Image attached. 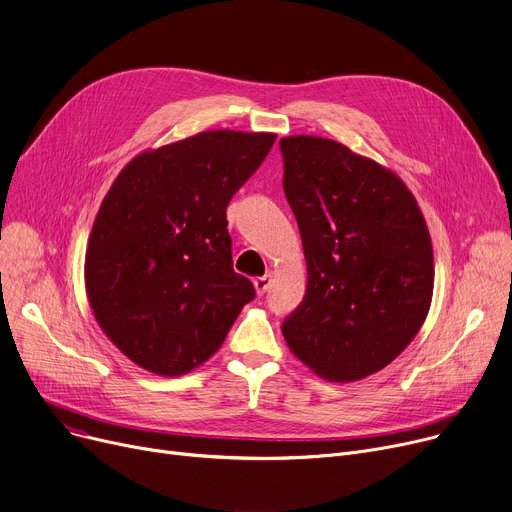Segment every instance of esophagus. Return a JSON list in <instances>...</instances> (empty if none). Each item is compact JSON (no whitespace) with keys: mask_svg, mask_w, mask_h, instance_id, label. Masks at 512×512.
Listing matches in <instances>:
<instances>
[{"mask_svg":"<svg viewBox=\"0 0 512 512\" xmlns=\"http://www.w3.org/2000/svg\"><path fill=\"white\" fill-rule=\"evenodd\" d=\"M271 282H274V276H271V271H267L265 276H261V278H255V280H253V286H255L257 294H265V292L269 290Z\"/></svg>","mask_w":512,"mask_h":512,"instance_id":"1","label":"esophagus"}]
</instances>
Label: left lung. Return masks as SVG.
<instances>
[{
	"label": "left lung",
	"mask_w": 512,
	"mask_h": 512,
	"mask_svg": "<svg viewBox=\"0 0 512 512\" xmlns=\"http://www.w3.org/2000/svg\"><path fill=\"white\" fill-rule=\"evenodd\" d=\"M280 148L309 274L284 339L327 381L366 379L410 346L428 317L434 255L426 220L391 168L344 144L288 135Z\"/></svg>",
	"instance_id": "left-lung-1"
}]
</instances>
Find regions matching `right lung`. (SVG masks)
<instances>
[{
  "label": "right lung",
  "mask_w": 512,
  "mask_h": 512,
  "mask_svg": "<svg viewBox=\"0 0 512 512\" xmlns=\"http://www.w3.org/2000/svg\"><path fill=\"white\" fill-rule=\"evenodd\" d=\"M274 142L267 131H201L117 175L88 238L84 282L96 323L131 362L187 374L253 300V284L232 269L226 208Z\"/></svg>",
  "instance_id": "1"
}]
</instances>
